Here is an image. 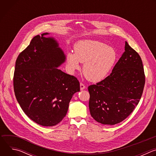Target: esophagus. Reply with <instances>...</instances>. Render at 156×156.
I'll return each mask as SVG.
<instances>
[{
    "instance_id": "obj_1",
    "label": "esophagus",
    "mask_w": 156,
    "mask_h": 156,
    "mask_svg": "<svg viewBox=\"0 0 156 156\" xmlns=\"http://www.w3.org/2000/svg\"><path fill=\"white\" fill-rule=\"evenodd\" d=\"M85 87H86V86H84V84H83V83H80V90H84L85 89Z\"/></svg>"
}]
</instances>
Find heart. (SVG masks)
Returning a JSON list of instances; mask_svg holds the SVG:
<instances>
[{
  "instance_id": "obj_1",
  "label": "heart",
  "mask_w": 156,
  "mask_h": 156,
  "mask_svg": "<svg viewBox=\"0 0 156 156\" xmlns=\"http://www.w3.org/2000/svg\"><path fill=\"white\" fill-rule=\"evenodd\" d=\"M75 54L69 52L66 56L69 69L74 71L80 68L86 78L91 82H99L111 72L118 58L117 51L112 47L95 40H81L74 46Z\"/></svg>"
}]
</instances>
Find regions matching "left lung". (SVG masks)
<instances>
[{
	"mask_svg": "<svg viewBox=\"0 0 156 156\" xmlns=\"http://www.w3.org/2000/svg\"><path fill=\"white\" fill-rule=\"evenodd\" d=\"M144 84L141 58L125 41V52L112 73L96 84L88 87L91 115L104 125L122 122L138 104Z\"/></svg>",
	"mask_w": 156,
	"mask_h": 156,
	"instance_id": "1",
	"label": "left lung"
}]
</instances>
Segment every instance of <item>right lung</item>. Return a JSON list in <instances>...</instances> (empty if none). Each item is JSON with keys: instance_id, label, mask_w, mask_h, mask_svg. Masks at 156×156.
<instances>
[{"instance_id": "right-lung-1", "label": "right lung", "mask_w": 156, "mask_h": 156, "mask_svg": "<svg viewBox=\"0 0 156 156\" xmlns=\"http://www.w3.org/2000/svg\"><path fill=\"white\" fill-rule=\"evenodd\" d=\"M34 36L17 57L14 92L25 114L36 123L52 126L65 117L73 94L80 91L76 78L58 69L66 59L57 41Z\"/></svg>"}]
</instances>
